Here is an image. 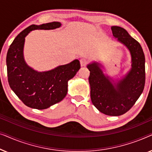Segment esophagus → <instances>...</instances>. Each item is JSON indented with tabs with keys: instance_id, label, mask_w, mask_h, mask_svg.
I'll list each match as a JSON object with an SVG mask.
<instances>
[{
	"instance_id": "34e87169",
	"label": "esophagus",
	"mask_w": 152,
	"mask_h": 152,
	"mask_svg": "<svg viewBox=\"0 0 152 152\" xmlns=\"http://www.w3.org/2000/svg\"><path fill=\"white\" fill-rule=\"evenodd\" d=\"M87 61L85 59H80V64H81V66H86V65L87 64Z\"/></svg>"
}]
</instances>
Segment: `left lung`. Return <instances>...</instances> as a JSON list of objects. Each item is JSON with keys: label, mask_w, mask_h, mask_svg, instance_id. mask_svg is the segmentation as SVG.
<instances>
[{"label": "left lung", "mask_w": 152, "mask_h": 152, "mask_svg": "<svg viewBox=\"0 0 152 152\" xmlns=\"http://www.w3.org/2000/svg\"><path fill=\"white\" fill-rule=\"evenodd\" d=\"M115 38L125 45L132 56V69L123 79L113 85L106 77L99 64H88L91 99L93 104L101 113L118 116L127 112L142 94L145 84V58L142 48L126 30L118 26L111 27Z\"/></svg>", "instance_id": "8db88e82"}]
</instances>
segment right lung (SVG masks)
Here are the masks:
<instances>
[{"instance_id": "right-lung-1", "label": "right lung", "mask_w": 152, "mask_h": 152, "mask_svg": "<svg viewBox=\"0 0 152 152\" xmlns=\"http://www.w3.org/2000/svg\"><path fill=\"white\" fill-rule=\"evenodd\" d=\"M61 23L51 22L41 26L32 25L14 39L6 57L7 79L12 90L27 107L45 109L66 97L68 82L80 68V61L74 60L46 72H37L27 65L23 59L25 37L33 30H53Z\"/></svg>"}]
</instances>
